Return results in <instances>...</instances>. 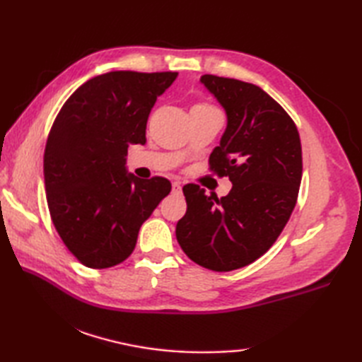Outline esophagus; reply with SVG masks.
Masks as SVG:
<instances>
[{
	"mask_svg": "<svg viewBox=\"0 0 362 362\" xmlns=\"http://www.w3.org/2000/svg\"><path fill=\"white\" fill-rule=\"evenodd\" d=\"M173 191H174V193H180V191H182V185H180L179 182H174V183H173Z\"/></svg>",
	"mask_w": 362,
	"mask_h": 362,
	"instance_id": "34e87169",
	"label": "esophagus"
}]
</instances>
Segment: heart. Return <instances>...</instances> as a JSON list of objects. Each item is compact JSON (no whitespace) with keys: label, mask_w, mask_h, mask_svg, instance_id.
Instances as JSON below:
<instances>
[{"label":"heart","mask_w":362,"mask_h":362,"mask_svg":"<svg viewBox=\"0 0 362 362\" xmlns=\"http://www.w3.org/2000/svg\"><path fill=\"white\" fill-rule=\"evenodd\" d=\"M197 109H201V110H211V109H216V107L209 104V103H197V104H194L193 110H197ZM218 110H219V109H218Z\"/></svg>","instance_id":"b5f03b06"}]
</instances>
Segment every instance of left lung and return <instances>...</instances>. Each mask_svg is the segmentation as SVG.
I'll list each match as a JSON object with an SVG mask.
<instances>
[{"instance_id":"left-lung-1","label":"left lung","mask_w":362,"mask_h":362,"mask_svg":"<svg viewBox=\"0 0 362 362\" xmlns=\"http://www.w3.org/2000/svg\"><path fill=\"white\" fill-rule=\"evenodd\" d=\"M201 81L227 112L210 171L233 187L221 199L196 183L183 187L187 213L175 236L194 263L228 272L264 255L288 224L302 180V144L296 122L264 90L214 74Z\"/></svg>"}]
</instances>
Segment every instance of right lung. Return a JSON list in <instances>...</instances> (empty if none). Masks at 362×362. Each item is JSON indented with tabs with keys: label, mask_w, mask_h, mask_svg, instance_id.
Returning <instances> with one entry per match:
<instances>
[{
	"label": "right lung",
	"mask_w": 362,
	"mask_h": 362,
	"mask_svg": "<svg viewBox=\"0 0 362 362\" xmlns=\"http://www.w3.org/2000/svg\"><path fill=\"white\" fill-rule=\"evenodd\" d=\"M177 73L110 71L66 99L43 156L46 201L60 240L83 266L105 269L134 252L138 232L171 191L165 177L126 174L130 144L146 143L153 104Z\"/></svg>",
	"instance_id": "1"
}]
</instances>
